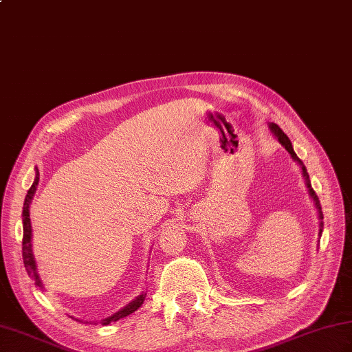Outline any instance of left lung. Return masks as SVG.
<instances>
[{
	"instance_id": "8db88e82",
	"label": "left lung",
	"mask_w": 352,
	"mask_h": 352,
	"mask_svg": "<svg viewBox=\"0 0 352 352\" xmlns=\"http://www.w3.org/2000/svg\"><path fill=\"white\" fill-rule=\"evenodd\" d=\"M271 126V130H272V133L275 134L276 138H278V140L281 142V144L284 145V148L287 149V151L290 153V155L294 157V159L301 164L302 166V174H304V178H305V184H307V188H309V192H310V197L313 198V201H315V204H316V207H318V212H319V219H320V230H319V234L322 233V228H324V222H322V219H324V214H322V208H320V204H319V198H318V195H316V192L313 190V188H311V184H310V180H309V172H307V169H305V166H304V163L298 159L296 157V154H295V151H294V148H292V144H290V140H289V138L286 136V134H284V131L280 129L278 125L276 124H271L269 125Z\"/></svg>"
}]
</instances>
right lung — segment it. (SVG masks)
Returning a JSON list of instances; mask_svg holds the SVG:
<instances>
[{
	"label": "right lung",
	"instance_id": "obj_1",
	"mask_svg": "<svg viewBox=\"0 0 352 352\" xmlns=\"http://www.w3.org/2000/svg\"><path fill=\"white\" fill-rule=\"evenodd\" d=\"M39 183V172L36 174L34 178V183L32 184V188L28 189L27 195H25V201H24V210H22V223H24V236H22V258H24V265H25V271L28 274V276H32V278L36 280V284L39 287H42V283L39 280V275L36 272V263H34V258H33V254H32V223H30V212H28V207H30V201L33 198V193L36 190V186ZM145 300V295H140L138 296L136 300L133 302H130L126 307H124L121 311L115 313L113 316H110L107 319L102 320V325H107L110 322H115L118 319H122L125 316L131 315L133 311H136L142 304H144Z\"/></svg>",
	"mask_w": 352,
	"mask_h": 352
}]
</instances>
